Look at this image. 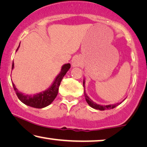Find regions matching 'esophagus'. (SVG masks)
<instances>
[{
    "label": "esophagus",
    "instance_id": "obj_1",
    "mask_svg": "<svg viewBox=\"0 0 147 147\" xmlns=\"http://www.w3.org/2000/svg\"><path fill=\"white\" fill-rule=\"evenodd\" d=\"M80 65V62L78 58L74 59L72 61V67H78V66H79Z\"/></svg>",
    "mask_w": 147,
    "mask_h": 147
}]
</instances>
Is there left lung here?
I'll use <instances>...</instances> for the list:
<instances>
[{
  "mask_svg": "<svg viewBox=\"0 0 147 147\" xmlns=\"http://www.w3.org/2000/svg\"><path fill=\"white\" fill-rule=\"evenodd\" d=\"M83 86H84V97L85 99H86V101L88 103V104L89 105L91 108H92L95 109H98V110L100 111H104V110H107V109H111L115 108V107H117L118 105L121 104V102L120 103H117V104H109V105H100L96 104L93 100H92L86 94V90H85V80H83Z\"/></svg>",
  "mask_w": 147,
  "mask_h": 147,
  "instance_id": "obj_1",
  "label": "left lung"
}]
</instances>
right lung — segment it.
I'll return each mask as SVG.
<instances>
[{"label": "right lung", "instance_id": "1", "mask_svg": "<svg viewBox=\"0 0 147 147\" xmlns=\"http://www.w3.org/2000/svg\"><path fill=\"white\" fill-rule=\"evenodd\" d=\"M19 47L20 45L18 47L16 51L18 50ZM14 61H13L12 70L14 69ZM70 68H71V64L70 63H67V64L63 65L62 67H61L59 74H58V75L56 76L54 80L53 81L51 86L48 88L47 90H45V91L37 93L36 94H26L24 93L21 92H20L17 89V88L13 82H12V86L14 87V89L15 92H16L18 98V99L22 102L28 106L32 107V108L39 109L43 108L51 104L53 101L55 100V98L57 97L61 80H62L63 78L64 77V76L66 74Z\"/></svg>", "mask_w": 147, "mask_h": 147}]
</instances>
